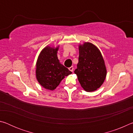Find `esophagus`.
Wrapping results in <instances>:
<instances>
[{
  "instance_id": "obj_1",
  "label": "esophagus",
  "mask_w": 133,
  "mask_h": 133,
  "mask_svg": "<svg viewBox=\"0 0 133 133\" xmlns=\"http://www.w3.org/2000/svg\"><path fill=\"white\" fill-rule=\"evenodd\" d=\"M69 70H70L71 72H73V70H74V68H73V66H71L70 67H69Z\"/></svg>"
}]
</instances>
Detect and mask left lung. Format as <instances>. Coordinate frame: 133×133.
Returning a JSON list of instances; mask_svg holds the SVG:
<instances>
[{"label": "left lung", "instance_id": "1", "mask_svg": "<svg viewBox=\"0 0 133 133\" xmlns=\"http://www.w3.org/2000/svg\"><path fill=\"white\" fill-rule=\"evenodd\" d=\"M78 50V63L75 73L85 91H94L100 88L106 77L104 60L100 50L91 43L80 44Z\"/></svg>", "mask_w": 133, "mask_h": 133}]
</instances>
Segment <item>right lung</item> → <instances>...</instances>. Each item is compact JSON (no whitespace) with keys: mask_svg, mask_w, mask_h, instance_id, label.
Segmentation results:
<instances>
[{"mask_svg":"<svg viewBox=\"0 0 133 133\" xmlns=\"http://www.w3.org/2000/svg\"><path fill=\"white\" fill-rule=\"evenodd\" d=\"M59 46H47L38 56L36 76L39 84L45 89L53 90L66 76L72 72L60 63L57 57Z\"/></svg>","mask_w":133,"mask_h":133,"instance_id":"add662e5","label":"right lung"}]
</instances>
